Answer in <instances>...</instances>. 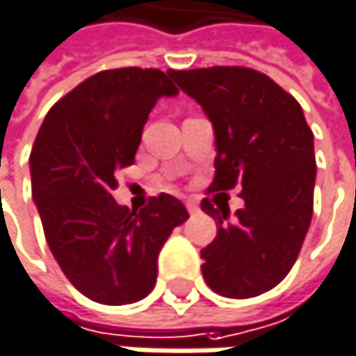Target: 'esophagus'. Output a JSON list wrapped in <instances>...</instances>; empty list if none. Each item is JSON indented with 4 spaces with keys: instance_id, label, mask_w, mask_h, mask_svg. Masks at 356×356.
<instances>
[{
    "instance_id": "1",
    "label": "esophagus",
    "mask_w": 356,
    "mask_h": 356,
    "mask_svg": "<svg viewBox=\"0 0 356 356\" xmlns=\"http://www.w3.org/2000/svg\"><path fill=\"white\" fill-rule=\"evenodd\" d=\"M186 207H188L190 215H196V213H200V204H198V200H196V198H190V200L186 202Z\"/></svg>"
}]
</instances>
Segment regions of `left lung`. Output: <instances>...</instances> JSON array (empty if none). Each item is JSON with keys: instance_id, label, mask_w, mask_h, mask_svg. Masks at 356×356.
<instances>
[{"instance_id": "left-lung-1", "label": "left lung", "mask_w": 356, "mask_h": 356, "mask_svg": "<svg viewBox=\"0 0 356 356\" xmlns=\"http://www.w3.org/2000/svg\"><path fill=\"white\" fill-rule=\"evenodd\" d=\"M215 131V181L209 192L242 186L244 207L202 200L217 238L200 252L209 288L252 298L275 288L298 259L313 217L315 145L300 104L267 74L242 66L172 70Z\"/></svg>"}]
</instances>
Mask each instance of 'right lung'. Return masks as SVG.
Here are the masks:
<instances>
[{"label":"right lung","mask_w":356,"mask_h":356,"mask_svg":"<svg viewBox=\"0 0 356 356\" xmlns=\"http://www.w3.org/2000/svg\"><path fill=\"white\" fill-rule=\"evenodd\" d=\"M172 70H102L45 116L29 158L33 200L47 246L68 282L102 305L145 298L170 232L186 207L160 194L139 213L118 207L114 175L135 162L141 131L160 97L179 93Z\"/></svg>","instance_id":"obj_1"}]
</instances>
